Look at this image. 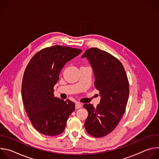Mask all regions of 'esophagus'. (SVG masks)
Listing matches in <instances>:
<instances>
[{
    "label": "esophagus",
    "mask_w": 159,
    "mask_h": 159,
    "mask_svg": "<svg viewBox=\"0 0 159 159\" xmlns=\"http://www.w3.org/2000/svg\"><path fill=\"white\" fill-rule=\"evenodd\" d=\"M81 107H82L81 104H80V103H79V102H77V103L75 104V109H79V108H80Z\"/></svg>",
    "instance_id": "1"
}]
</instances>
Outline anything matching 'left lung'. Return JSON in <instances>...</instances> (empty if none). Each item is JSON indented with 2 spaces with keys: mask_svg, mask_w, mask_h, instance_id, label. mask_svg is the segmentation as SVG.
Listing matches in <instances>:
<instances>
[{
  "mask_svg": "<svg viewBox=\"0 0 159 159\" xmlns=\"http://www.w3.org/2000/svg\"><path fill=\"white\" fill-rule=\"evenodd\" d=\"M81 58H86L91 65L94 86L101 96L96 107L84 104L88 111L85 128L93 137H102L115 129L125 112L129 96L128 77L122 63L105 51L92 48Z\"/></svg>",
  "mask_w": 159,
  "mask_h": 159,
  "instance_id": "1",
  "label": "left lung"
}]
</instances>
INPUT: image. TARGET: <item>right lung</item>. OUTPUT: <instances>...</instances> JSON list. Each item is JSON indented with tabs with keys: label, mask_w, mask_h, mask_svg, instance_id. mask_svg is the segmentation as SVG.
I'll return each mask as SVG.
<instances>
[{
	"label": "right lung",
	"mask_w": 159,
	"mask_h": 159,
	"mask_svg": "<svg viewBox=\"0 0 159 159\" xmlns=\"http://www.w3.org/2000/svg\"><path fill=\"white\" fill-rule=\"evenodd\" d=\"M82 50L55 46L35 54L28 64L22 82V99L34 128L47 136L61 133L75 110L74 102L54 96L53 87L63 66Z\"/></svg>",
	"instance_id": "1"
}]
</instances>
